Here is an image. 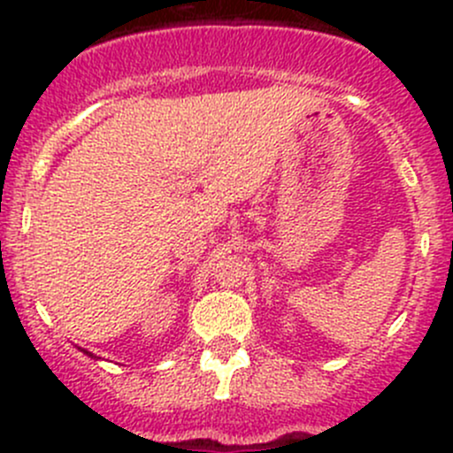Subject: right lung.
Returning <instances> with one entry per match:
<instances>
[{
	"mask_svg": "<svg viewBox=\"0 0 453 453\" xmlns=\"http://www.w3.org/2000/svg\"><path fill=\"white\" fill-rule=\"evenodd\" d=\"M85 353H87V350H85Z\"/></svg>",
	"mask_w": 453,
	"mask_h": 453,
	"instance_id": "add662e5",
	"label": "right lung"
}]
</instances>
